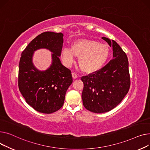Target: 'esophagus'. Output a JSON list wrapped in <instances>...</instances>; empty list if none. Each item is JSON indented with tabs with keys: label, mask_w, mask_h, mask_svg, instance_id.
I'll return each mask as SVG.
<instances>
[{
	"label": "esophagus",
	"mask_w": 150,
	"mask_h": 150,
	"mask_svg": "<svg viewBox=\"0 0 150 150\" xmlns=\"http://www.w3.org/2000/svg\"><path fill=\"white\" fill-rule=\"evenodd\" d=\"M72 76H73V78L74 79H77L78 77V76L76 73H72Z\"/></svg>",
	"instance_id": "34e87169"
}]
</instances>
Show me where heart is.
<instances>
[{
    "label": "heart",
    "instance_id": "heart-1",
    "mask_svg": "<svg viewBox=\"0 0 150 150\" xmlns=\"http://www.w3.org/2000/svg\"><path fill=\"white\" fill-rule=\"evenodd\" d=\"M110 53L108 47L91 39H81L74 42L71 48L64 47L61 56L64 64L71 67L79 57V65L86 73L98 71L106 62Z\"/></svg>",
    "mask_w": 150,
    "mask_h": 150
}]
</instances>
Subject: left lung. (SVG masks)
I'll use <instances>...</instances> for the list:
<instances>
[{
    "mask_svg": "<svg viewBox=\"0 0 150 150\" xmlns=\"http://www.w3.org/2000/svg\"><path fill=\"white\" fill-rule=\"evenodd\" d=\"M112 47L113 59L98 71L81 77L84 107L95 113L108 112L124 98L130 87L128 60L116 42L102 38Z\"/></svg>",
    "mask_w": 150,
    "mask_h": 150,
    "instance_id": "obj_1",
    "label": "left lung"
}]
</instances>
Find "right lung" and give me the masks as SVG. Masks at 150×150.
I'll list each match as a JSON object with an SVG mask.
<instances>
[{"mask_svg": "<svg viewBox=\"0 0 150 150\" xmlns=\"http://www.w3.org/2000/svg\"><path fill=\"white\" fill-rule=\"evenodd\" d=\"M62 33L47 31L34 38L22 51L19 62L18 86L27 103L35 110L51 114L63 106L67 90L73 82L71 70L61 64L64 43ZM40 48H47L52 52L50 67L41 72L32 62L33 52Z\"/></svg>", "mask_w": 150, "mask_h": 150, "instance_id": "1", "label": "right lung"}]
</instances>
